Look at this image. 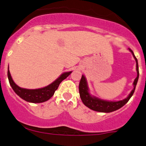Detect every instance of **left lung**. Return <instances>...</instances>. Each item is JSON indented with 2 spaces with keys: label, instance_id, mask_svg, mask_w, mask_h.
I'll return each instance as SVG.
<instances>
[{
  "label": "left lung",
  "instance_id": "1",
  "mask_svg": "<svg viewBox=\"0 0 146 146\" xmlns=\"http://www.w3.org/2000/svg\"><path fill=\"white\" fill-rule=\"evenodd\" d=\"M129 50L130 52L132 54L135 61H136V73H137V77L135 78L134 82H133L134 88L131 90V92L129 93V94L127 96V98L119 101L104 100V99H101L100 98L96 97V96H94L90 93L87 79H86L85 76L84 75H82V78H81L80 82L79 84V93L81 100L86 106L88 107L91 110H95V111L101 112V113H110V112H113L115 110L119 109L128 102L130 98L134 94L139 76V65H138L137 59L135 56L132 50L129 48Z\"/></svg>",
  "mask_w": 146,
  "mask_h": 146
}]
</instances>
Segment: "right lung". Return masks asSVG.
Wrapping results in <instances>:
<instances>
[{
	"label": "right lung",
	"mask_w": 146,
	"mask_h": 146,
	"mask_svg": "<svg viewBox=\"0 0 146 146\" xmlns=\"http://www.w3.org/2000/svg\"><path fill=\"white\" fill-rule=\"evenodd\" d=\"M71 73L72 71L64 72V73H61L59 77L56 78L51 84L42 87V88L38 89H26L19 87L12 80L10 70H9V65L8 70H7V77H8L9 82H10V85L12 87V90L19 97L27 102L37 104V103H42L49 100L53 96L55 91L58 89L59 84L64 79L68 77Z\"/></svg>",
	"instance_id": "obj_1"
}]
</instances>
